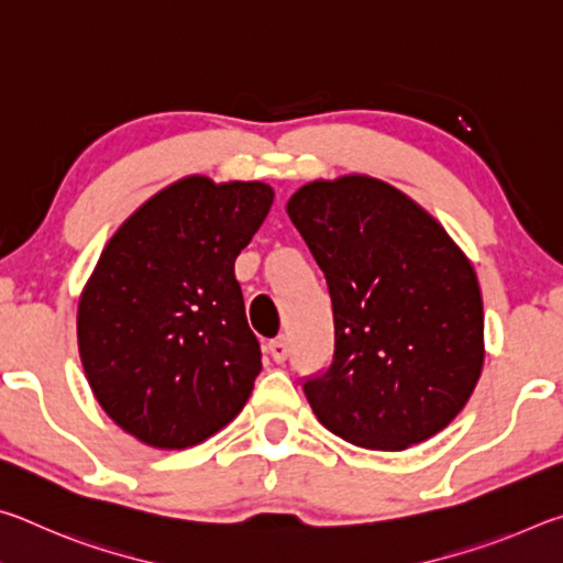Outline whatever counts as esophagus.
<instances>
[{"label":"esophagus","mask_w":563,"mask_h":563,"mask_svg":"<svg viewBox=\"0 0 563 563\" xmlns=\"http://www.w3.org/2000/svg\"><path fill=\"white\" fill-rule=\"evenodd\" d=\"M268 352L275 362H285V357H288V342H285V338H275L268 342Z\"/></svg>","instance_id":"esophagus-1"}]
</instances>
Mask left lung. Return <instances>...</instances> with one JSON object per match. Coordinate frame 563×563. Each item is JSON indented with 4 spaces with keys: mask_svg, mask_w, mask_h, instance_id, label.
<instances>
[{
    "mask_svg": "<svg viewBox=\"0 0 563 563\" xmlns=\"http://www.w3.org/2000/svg\"><path fill=\"white\" fill-rule=\"evenodd\" d=\"M288 216L325 273L335 322L330 367L302 385L312 412L377 452L442 432L482 375L472 263L424 208L369 176L312 180Z\"/></svg>",
    "mask_w": 563,
    "mask_h": 563,
    "instance_id": "1",
    "label": "left lung"
}]
</instances>
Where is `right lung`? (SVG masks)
Segmentation results:
<instances>
[{"mask_svg": "<svg viewBox=\"0 0 563 563\" xmlns=\"http://www.w3.org/2000/svg\"><path fill=\"white\" fill-rule=\"evenodd\" d=\"M271 206L261 180L188 176L148 198L103 247L76 332L93 395L123 432L186 450L247 402L261 345L233 265Z\"/></svg>", "mask_w": 563, "mask_h": 563, "instance_id": "obj_1", "label": "right lung"}]
</instances>
